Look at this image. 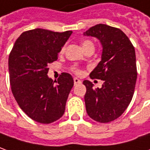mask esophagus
<instances>
[{
    "mask_svg": "<svg viewBox=\"0 0 150 150\" xmlns=\"http://www.w3.org/2000/svg\"><path fill=\"white\" fill-rule=\"evenodd\" d=\"M80 83H81V80L80 79H79L78 78H74V83H75V85Z\"/></svg>",
    "mask_w": 150,
    "mask_h": 150,
    "instance_id": "1",
    "label": "esophagus"
}]
</instances>
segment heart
<instances>
[{"mask_svg":"<svg viewBox=\"0 0 150 150\" xmlns=\"http://www.w3.org/2000/svg\"><path fill=\"white\" fill-rule=\"evenodd\" d=\"M88 45H93V44L92 42H90V41H84L83 43H82V47H83V49H84V48H85L86 47H88ZM72 71H75L76 74H79V72H80L79 69H77L76 67H73V68H72Z\"/></svg>","mask_w":150,"mask_h":150,"instance_id":"b5f03b06","label":"heart"}]
</instances>
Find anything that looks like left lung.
<instances>
[{"instance_id": "1", "label": "left lung", "mask_w": 150, "mask_h": 150, "mask_svg": "<svg viewBox=\"0 0 150 150\" xmlns=\"http://www.w3.org/2000/svg\"><path fill=\"white\" fill-rule=\"evenodd\" d=\"M83 35L95 37L103 46L101 62L89 75L91 79L103 80L102 88H94L89 80L83 82L87 113L96 122H112L125 112L134 94L137 79L135 47L121 29L107 24L93 26Z\"/></svg>"}]
</instances>
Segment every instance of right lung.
I'll use <instances>...</instances> for the list:
<instances>
[{
    "mask_svg": "<svg viewBox=\"0 0 150 150\" xmlns=\"http://www.w3.org/2000/svg\"><path fill=\"white\" fill-rule=\"evenodd\" d=\"M71 33L42 28L25 31L15 41L10 53L12 93L19 108L37 122L49 124L65 112L74 80L70 74L62 73L53 81L47 76V65L57 60Z\"/></svg>",
    "mask_w": 150,
    "mask_h": 150,
    "instance_id": "1",
    "label": "right lung"
}]
</instances>
